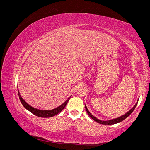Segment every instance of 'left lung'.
<instances>
[{
	"instance_id": "8db88e82",
	"label": "left lung",
	"mask_w": 150,
	"mask_h": 150,
	"mask_svg": "<svg viewBox=\"0 0 150 150\" xmlns=\"http://www.w3.org/2000/svg\"><path fill=\"white\" fill-rule=\"evenodd\" d=\"M138 100L137 101V103L135 104V105L131 109V110L127 112L126 113H125V115H123L122 116L119 117H117V118H115V119H112V120H108V121H103V120H99L98 118H96V117H94V116H93L91 114L90 112L88 111L87 107H86V104H85V108H86V111H87L88 115L90 116L91 118H92L94 121H96L97 122H98V123L99 124H102V125H114V124H116V123H118V122H121L122 121H123L125 119H126L127 117H128L131 113H132V112L134 111V108H136V106H137V104H138Z\"/></svg>"
}]
</instances>
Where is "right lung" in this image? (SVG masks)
<instances>
[{
    "label": "right lung",
    "mask_w": 150,
    "mask_h": 150,
    "mask_svg": "<svg viewBox=\"0 0 150 150\" xmlns=\"http://www.w3.org/2000/svg\"><path fill=\"white\" fill-rule=\"evenodd\" d=\"M18 95H19L20 101H21L22 104L24 106V107L26 109V110H28L29 111L33 113V114H34V115L39 116V117H52L54 116L57 115L58 113H59L63 110V109L65 108L67 102L69 101V99L71 97V96L64 103H62L61 105L59 106L58 107L53 109V110H39V109H37V108H34V107L30 106L29 104L27 103L24 100V99L21 97L19 90H18Z\"/></svg>",
    "instance_id": "add662e5"
}]
</instances>
